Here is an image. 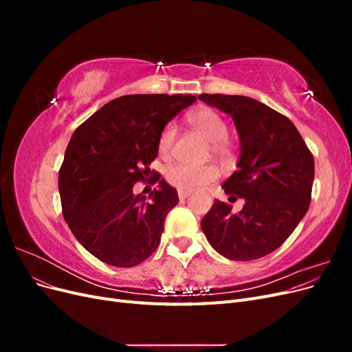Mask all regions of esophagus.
Wrapping results in <instances>:
<instances>
[{
    "label": "esophagus",
    "mask_w": 352,
    "mask_h": 352,
    "mask_svg": "<svg viewBox=\"0 0 352 352\" xmlns=\"http://www.w3.org/2000/svg\"><path fill=\"white\" fill-rule=\"evenodd\" d=\"M177 195H179V199H185L190 195V190H186V189H179L177 190Z\"/></svg>",
    "instance_id": "obj_1"
}]
</instances>
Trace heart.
Returning a JSON list of instances; mask_svg holds the SVG:
<instances>
[{"instance_id": "obj_1", "label": "heart", "mask_w": 352, "mask_h": 352, "mask_svg": "<svg viewBox=\"0 0 352 352\" xmlns=\"http://www.w3.org/2000/svg\"><path fill=\"white\" fill-rule=\"evenodd\" d=\"M188 122L194 129L212 144V150H225V141L229 135V127L223 117L211 109L202 107L188 116ZM176 138V127L173 123H168L162 135L158 138V148L162 154H168L172 150ZM219 172L212 166L194 167L188 164H173L170 166L166 177L172 185L182 189H198L216 180Z\"/></svg>"}]
</instances>
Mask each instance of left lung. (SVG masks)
<instances>
[{
    "instance_id": "8db88e82",
    "label": "left lung",
    "mask_w": 352,
    "mask_h": 352,
    "mask_svg": "<svg viewBox=\"0 0 352 352\" xmlns=\"http://www.w3.org/2000/svg\"><path fill=\"white\" fill-rule=\"evenodd\" d=\"M201 101L232 117L239 135L236 172L221 188L239 212L214 199L201 220L210 245L223 257L251 261L289 238L310 207L314 158L294 123L269 105L243 95L201 94Z\"/></svg>"
}]
</instances>
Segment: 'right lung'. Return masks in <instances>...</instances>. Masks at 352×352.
Instances as JSON below:
<instances>
[{"mask_svg": "<svg viewBox=\"0 0 352 352\" xmlns=\"http://www.w3.org/2000/svg\"><path fill=\"white\" fill-rule=\"evenodd\" d=\"M194 95L135 94L94 113L70 138L58 172L63 216L85 250L114 267H133L157 250L177 190L162 176L148 195L133 192L151 175L166 124Z\"/></svg>", "mask_w": 352, "mask_h": 352, "instance_id": "obj_1", "label": "right lung"}]
</instances>
